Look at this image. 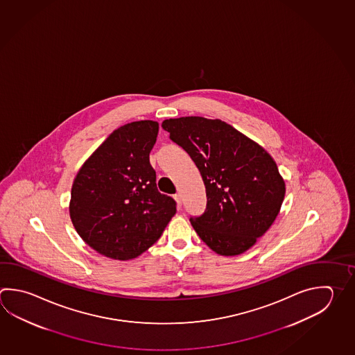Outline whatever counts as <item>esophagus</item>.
Instances as JSON below:
<instances>
[{
    "label": "esophagus",
    "instance_id": "esophagus-1",
    "mask_svg": "<svg viewBox=\"0 0 355 355\" xmlns=\"http://www.w3.org/2000/svg\"><path fill=\"white\" fill-rule=\"evenodd\" d=\"M174 200L177 202V205H178V207L181 208L182 206V196L181 193H175L174 194Z\"/></svg>",
    "mask_w": 355,
    "mask_h": 355
}]
</instances>
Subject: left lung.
I'll return each instance as SVG.
<instances>
[{
	"label": "left lung",
	"instance_id": "obj_1",
	"mask_svg": "<svg viewBox=\"0 0 355 355\" xmlns=\"http://www.w3.org/2000/svg\"><path fill=\"white\" fill-rule=\"evenodd\" d=\"M162 128L201 172L207 205L189 221L202 241L222 256L252 248L274 223L285 197L272 157L220 119L183 116L163 121Z\"/></svg>",
	"mask_w": 355,
	"mask_h": 355
}]
</instances>
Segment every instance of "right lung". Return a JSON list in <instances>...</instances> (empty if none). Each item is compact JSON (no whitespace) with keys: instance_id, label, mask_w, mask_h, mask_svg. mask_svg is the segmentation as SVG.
Instances as JSON below:
<instances>
[{"instance_id":"obj_1","label":"right lung","mask_w":355,"mask_h":355,"mask_svg":"<svg viewBox=\"0 0 355 355\" xmlns=\"http://www.w3.org/2000/svg\"><path fill=\"white\" fill-rule=\"evenodd\" d=\"M159 125L128 123L115 129L87 159L71 188L70 217L96 252L132 260L158 241L177 203L158 191L149 163Z\"/></svg>"}]
</instances>
